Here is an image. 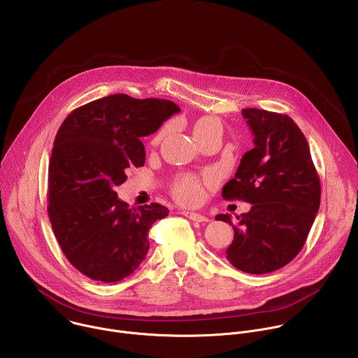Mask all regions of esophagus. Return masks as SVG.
Here are the masks:
<instances>
[{"instance_id": "obj_1", "label": "esophagus", "mask_w": 358, "mask_h": 358, "mask_svg": "<svg viewBox=\"0 0 358 358\" xmlns=\"http://www.w3.org/2000/svg\"><path fill=\"white\" fill-rule=\"evenodd\" d=\"M182 214L185 217L193 220V222H197V223H204V222H208V219L206 216H203V214L200 213H194V211H182Z\"/></svg>"}]
</instances>
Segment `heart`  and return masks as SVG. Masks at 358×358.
I'll use <instances>...</instances> for the list:
<instances>
[{"instance_id":"b5f03b06","label":"heart","mask_w":358,"mask_h":358,"mask_svg":"<svg viewBox=\"0 0 358 358\" xmlns=\"http://www.w3.org/2000/svg\"><path fill=\"white\" fill-rule=\"evenodd\" d=\"M166 131H168V127H164L157 134L154 142H159L165 136ZM214 131H222V124L219 120L213 118V117L200 118L194 124V128H193V134L196 138L204 136ZM172 194L179 203H182L185 206L197 204L203 200V196H204V182L194 175L179 176L175 180V183L172 185Z\"/></svg>"}]
</instances>
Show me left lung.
I'll return each mask as SVG.
<instances>
[{
    "label": "left lung",
    "instance_id": "8db88e82",
    "mask_svg": "<svg viewBox=\"0 0 358 358\" xmlns=\"http://www.w3.org/2000/svg\"><path fill=\"white\" fill-rule=\"evenodd\" d=\"M241 114L254 134V148L222 196L252 206L234 223L229 214H217L216 220L234 230L226 251L230 264L261 275L289 264L305 245L320 206V179L308 141L291 117L258 108Z\"/></svg>",
    "mask_w": 358,
    "mask_h": 358
}]
</instances>
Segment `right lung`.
Returning a JSON list of instances; mask_svg holds the SVG:
<instances>
[{"mask_svg":"<svg viewBox=\"0 0 358 358\" xmlns=\"http://www.w3.org/2000/svg\"><path fill=\"white\" fill-rule=\"evenodd\" d=\"M179 111L169 100L113 94L62 122L49 164L48 214L63 254L90 279L118 282L145 259L148 231L169 210L159 203L129 207L114 189L128 168L144 166L141 138Z\"/></svg>","mask_w":358,"mask_h":358,"instance_id":"add662e5","label":"right lung"}]
</instances>
